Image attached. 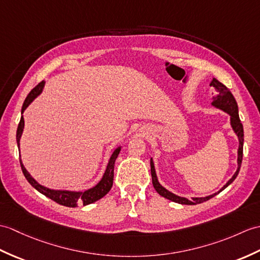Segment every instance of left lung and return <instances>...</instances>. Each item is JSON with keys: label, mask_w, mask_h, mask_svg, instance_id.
<instances>
[{"label": "left lung", "mask_w": 260, "mask_h": 260, "mask_svg": "<svg viewBox=\"0 0 260 260\" xmlns=\"http://www.w3.org/2000/svg\"><path fill=\"white\" fill-rule=\"evenodd\" d=\"M210 86H213L216 89V95L213 96V102L212 105L219 108V110L226 112L227 114H229L231 116V125L234 129V132L236 133V135L238 136V141H239V146H238V158H237V171L233 175V177L228 180L226 183V185H224L221 187V189L218 192H215L213 195H209L206 197H192L190 201L187 199L185 197H180L173 194L170 190H167L166 188L162 187L158 179L157 176H156V172H155V166H154V161L153 158H150V173H152V180H153V186L154 188L156 189V191L162 197H165L167 199H170L172 202L182 204V205H197V204H202L204 202L208 201V199L213 198L214 196H216L217 194H219L221 190H224L228 185H231L235 178L237 177V175L239 173L240 166H241V160H243V146H244V128H243V124L240 122V118L238 115V106H237V102L235 100L234 95L231 93L224 84L220 83L218 80L216 78H213V81L210 82L209 84Z\"/></svg>", "instance_id": "8db88e82"}]
</instances>
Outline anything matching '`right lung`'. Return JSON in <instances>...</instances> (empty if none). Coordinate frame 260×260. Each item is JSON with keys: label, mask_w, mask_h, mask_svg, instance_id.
<instances>
[{"label": "right lung", "mask_w": 260, "mask_h": 260, "mask_svg": "<svg viewBox=\"0 0 260 260\" xmlns=\"http://www.w3.org/2000/svg\"><path fill=\"white\" fill-rule=\"evenodd\" d=\"M44 84H45V82L42 81L31 90V92L28 93L25 101H24V103H23L22 114L24 113V111L26 110V107L31 104V103L42 93V90H43V87H44ZM23 128H24V118L22 115L19 126H17V131H16V142H17V147L19 148H20V140H21V136L23 133ZM119 152H120V146L117 147L113 152L110 160H108L107 167H106L104 175H103L102 179L94 187H92V188H89L85 191L55 190V189L47 188V187H44L41 184H39L31 176V174H29L26 171V168L24 167L23 162L21 160V157H20V164H21L22 172L24 174V176H25V178L27 179V182L31 184L36 190L40 191L41 194L45 195L46 197L52 199V201L56 202L59 205H63V206H66V207H77L78 205L86 206V205L95 203L96 201H99V199H101L102 197H104L107 192L111 190L112 186H113V179H114V165H115V160L117 158Z\"/></svg>", "instance_id": "right-lung-1"}]
</instances>
